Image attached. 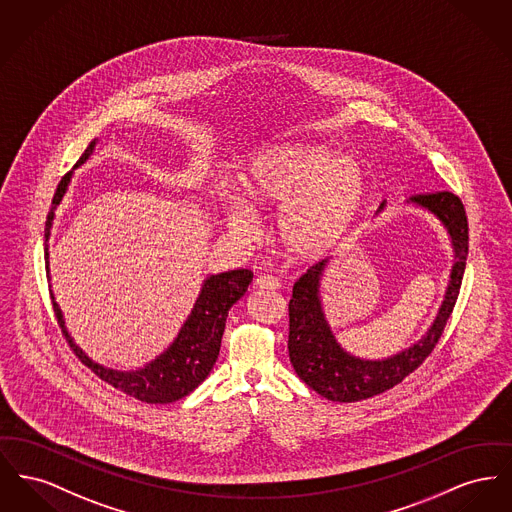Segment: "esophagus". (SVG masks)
Here are the masks:
<instances>
[{"label": "esophagus", "instance_id": "esophagus-1", "mask_svg": "<svg viewBox=\"0 0 512 512\" xmlns=\"http://www.w3.org/2000/svg\"><path fill=\"white\" fill-rule=\"evenodd\" d=\"M278 286H280V282L274 276H259L255 280V290H259V292H274V290H278Z\"/></svg>", "mask_w": 512, "mask_h": 512}]
</instances>
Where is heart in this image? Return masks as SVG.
<instances>
[{"instance_id":"obj_1","label":"heart","mask_w":512,"mask_h":512,"mask_svg":"<svg viewBox=\"0 0 512 512\" xmlns=\"http://www.w3.org/2000/svg\"><path fill=\"white\" fill-rule=\"evenodd\" d=\"M365 174L348 156L307 143H284L257 152L238 174L240 197H226L220 214L241 241L259 234L253 212H274L280 249L296 261L332 253L356 224L365 199Z\"/></svg>"}]
</instances>
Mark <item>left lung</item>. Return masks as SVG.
Returning <instances> with one entry per match:
<instances>
[{"label":"left lung","mask_w":512,"mask_h":512,"mask_svg":"<svg viewBox=\"0 0 512 512\" xmlns=\"http://www.w3.org/2000/svg\"><path fill=\"white\" fill-rule=\"evenodd\" d=\"M408 203L431 212L443 224L451 238L454 253L445 300L439 307L433 325L418 342L383 360L358 358L338 344L323 309L321 280L329 259L313 265L294 284L288 336L290 361L307 387L334 402H358L402 383V379L418 369L431 354L451 317L468 257V218L464 205L451 191L414 195L408 199ZM383 209L385 203H381L377 212Z\"/></svg>","instance_id":"left-lung-1"}]
</instances>
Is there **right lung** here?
<instances>
[{
  "label": "right lung",
  "instance_id": "add662e5",
  "mask_svg": "<svg viewBox=\"0 0 512 512\" xmlns=\"http://www.w3.org/2000/svg\"><path fill=\"white\" fill-rule=\"evenodd\" d=\"M96 141L98 139L91 141V145L77 160L73 170L91 158ZM71 178H73V172H69L61 178L60 185L52 199V209L46 218V230H44L46 255H44V259H46L48 278H50V253H48L50 230L54 224L56 209L69 187ZM251 280H253V272L247 271V269L218 272V274L207 276L203 280L199 298L195 301L191 313L187 315L185 323L181 325L174 342L160 356L145 363L143 367H137L131 371L104 367V365L92 361L73 342L71 334L65 327V319H63L60 305L56 303L54 296H52V303H54V311H56L61 332H63L65 340L69 342V346L73 348L75 356H79V360L83 361L87 367H91V371H94L102 381H106L114 389L125 392L141 402L170 404V402H176L183 396H187L189 392L195 391L209 377L212 365L216 363L218 352H220V342H222V334L226 327L228 311L232 309V305L236 301L245 296Z\"/></svg>",
  "mask_w": 512,
  "mask_h": 512
}]
</instances>
